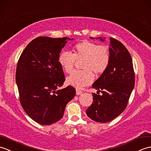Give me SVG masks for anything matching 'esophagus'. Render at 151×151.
Listing matches in <instances>:
<instances>
[{
	"mask_svg": "<svg viewBox=\"0 0 151 151\" xmlns=\"http://www.w3.org/2000/svg\"><path fill=\"white\" fill-rule=\"evenodd\" d=\"M83 92L81 90H80L79 89H76V94L77 95H80V94H81Z\"/></svg>",
	"mask_w": 151,
	"mask_h": 151,
	"instance_id": "34e87169",
	"label": "esophagus"
}]
</instances>
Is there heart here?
<instances>
[{
	"label": "heart",
	"mask_w": 151,
	"mask_h": 151,
	"mask_svg": "<svg viewBox=\"0 0 151 151\" xmlns=\"http://www.w3.org/2000/svg\"><path fill=\"white\" fill-rule=\"evenodd\" d=\"M81 70H75L66 79L68 85L81 88L89 85L94 75L100 76L109 68L110 54L108 47L95 42L83 41L73 46V53L62 52L58 58L59 65L66 73H70L76 61H81Z\"/></svg>",
	"instance_id": "1"
}]
</instances>
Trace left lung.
<instances>
[{
  "instance_id": "obj_1",
  "label": "left lung",
  "mask_w": 151,
  "mask_h": 151,
  "mask_svg": "<svg viewBox=\"0 0 151 151\" xmlns=\"http://www.w3.org/2000/svg\"><path fill=\"white\" fill-rule=\"evenodd\" d=\"M110 46L109 68L92 85L102 95L92 93L93 102L86 111L90 119L99 123L112 121L124 111L135 83L132 60L125 46L112 37Z\"/></svg>"
}]
</instances>
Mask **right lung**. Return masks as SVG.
Listing matches in <instances>:
<instances>
[{"mask_svg": "<svg viewBox=\"0 0 151 151\" xmlns=\"http://www.w3.org/2000/svg\"><path fill=\"white\" fill-rule=\"evenodd\" d=\"M68 39L38 37L23 50L17 65L20 103L30 118L41 125L61 119L66 104L76 95L72 86L59 89L65 76L58 58Z\"/></svg>", "mask_w": 151, "mask_h": 151, "instance_id": "right-lung-1", "label": "right lung"}]
</instances>
